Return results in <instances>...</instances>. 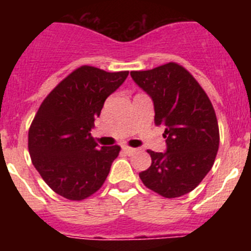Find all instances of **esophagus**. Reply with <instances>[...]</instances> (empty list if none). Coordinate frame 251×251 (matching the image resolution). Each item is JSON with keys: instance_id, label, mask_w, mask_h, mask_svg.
Segmentation results:
<instances>
[{"instance_id": "esophagus-1", "label": "esophagus", "mask_w": 251, "mask_h": 251, "mask_svg": "<svg viewBox=\"0 0 251 251\" xmlns=\"http://www.w3.org/2000/svg\"><path fill=\"white\" fill-rule=\"evenodd\" d=\"M123 151L126 153H127V154H132L133 152H136V148H132V147H128V146H123Z\"/></svg>"}]
</instances>
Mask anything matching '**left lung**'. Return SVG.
<instances>
[{"label": "left lung", "instance_id": "8db88e82", "mask_svg": "<svg viewBox=\"0 0 251 251\" xmlns=\"http://www.w3.org/2000/svg\"><path fill=\"white\" fill-rule=\"evenodd\" d=\"M154 105V123L163 126L167 151L153 152L152 165L139 174L146 187L167 199L191 192L216 158L220 134L214 106L205 90L183 66L168 63L130 72Z\"/></svg>", "mask_w": 251, "mask_h": 251}]
</instances>
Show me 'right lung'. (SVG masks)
<instances>
[{"instance_id": "obj_1", "label": "right lung", "mask_w": 251, "mask_h": 251, "mask_svg": "<svg viewBox=\"0 0 251 251\" xmlns=\"http://www.w3.org/2000/svg\"><path fill=\"white\" fill-rule=\"evenodd\" d=\"M128 72L84 65L60 81L40 105L28 129L31 161L46 185L80 201L103 186L121 147H99L90 134L105 99Z\"/></svg>"}]
</instances>
